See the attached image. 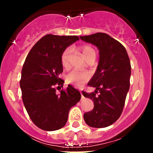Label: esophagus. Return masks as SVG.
Returning <instances> with one entry per match:
<instances>
[{"mask_svg": "<svg viewBox=\"0 0 153 153\" xmlns=\"http://www.w3.org/2000/svg\"><path fill=\"white\" fill-rule=\"evenodd\" d=\"M80 95H81V99H83V98H84V96H82V92H81V91H80Z\"/></svg>", "mask_w": 153, "mask_h": 153, "instance_id": "esophagus-1", "label": "esophagus"}]
</instances>
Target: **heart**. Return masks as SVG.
Returning a JSON list of instances; mask_svg holds the SVG:
<instances>
[{"label": "heart", "instance_id": "b5f03b06", "mask_svg": "<svg viewBox=\"0 0 153 153\" xmlns=\"http://www.w3.org/2000/svg\"><path fill=\"white\" fill-rule=\"evenodd\" d=\"M79 50L81 52L83 57L86 61L91 58H96V51L90 45H85L79 47ZM71 51L67 49L63 52L61 57V61L64 68H68L69 65V57ZM90 78V75L86 72H80L78 71H72L66 75V81L68 83L74 85L75 87H80L85 83Z\"/></svg>", "mask_w": 153, "mask_h": 153}]
</instances>
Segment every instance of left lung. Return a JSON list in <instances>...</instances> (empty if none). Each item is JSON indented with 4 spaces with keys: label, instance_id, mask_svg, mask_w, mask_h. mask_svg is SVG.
Listing matches in <instances>:
<instances>
[{
    "label": "left lung",
    "instance_id": "left-lung-1",
    "mask_svg": "<svg viewBox=\"0 0 153 153\" xmlns=\"http://www.w3.org/2000/svg\"><path fill=\"white\" fill-rule=\"evenodd\" d=\"M80 38L97 47L100 54L97 70L88 82L96 91H82L94 103V108L84 114V120L91 127H108L120 117L124 108L130 85V60L125 47L107 34L98 32Z\"/></svg>",
    "mask_w": 153,
    "mask_h": 153
}]
</instances>
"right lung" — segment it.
I'll return each instance as SVG.
<instances>
[{
  "label": "right lung",
  "instance_id": "obj_1",
  "mask_svg": "<svg viewBox=\"0 0 153 153\" xmlns=\"http://www.w3.org/2000/svg\"><path fill=\"white\" fill-rule=\"evenodd\" d=\"M78 39V36L47 34L26 56L20 80L22 100L31 121L43 130L54 131L64 127L70 109L81 98L71 85L59 94L56 93L64 82L59 78L63 72L62 54Z\"/></svg>",
  "mask_w": 153,
  "mask_h": 153
}]
</instances>
